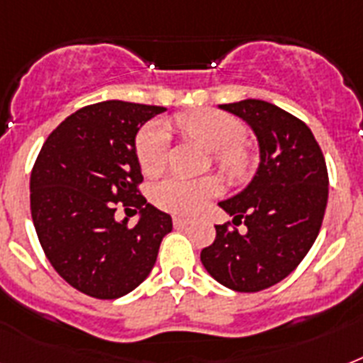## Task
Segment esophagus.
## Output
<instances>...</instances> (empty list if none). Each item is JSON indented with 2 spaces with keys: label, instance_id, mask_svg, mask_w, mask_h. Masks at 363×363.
I'll list each match as a JSON object with an SVG mask.
<instances>
[{
  "label": "esophagus",
  "instance_id": "1",
  "mask_svg": "<svg viewBox=\"0 0 363 363\" xmlns=\"http://www.w3.org/2000/svg\"><path fill=\"white\" fill-rule=\"evenodd\" d=\"M173 224H175V228H186L192 224V220L184 218V216H173Z\"/></svg>",
  "mask_w": 363,
  "mask_h": 363
}]
</instances>
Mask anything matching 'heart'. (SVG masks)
Segmentation results:
<instances>
[{"instance_id":"heart-1","label":"heart","mask_w":363,"mask_h":363,"mask_svg":"<svg viewBox=\"0 0 363 363\" xmlns=\"http://www.w3.org/2000/svg\"><path fill=\"white\" fill-rule=\"evenodd\" d=\"M179 130L184 131L194 141L215 152V162L222 173L232 179L245 175L248 169V154L239 147L245 137V128L238 118L201 109L184 113L177 118ZM135 158L143 175L156 177L162 173L167 160V133L160 122H148L135 137ZM220 182L213 177L186 181L169 177L154 184L150 199L160 209L175 215H194L205 207V203L218 196Z\"/></svg>"}]
</instances>
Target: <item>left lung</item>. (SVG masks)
<instances>
[{"instance_id":"8db88e82","label":"left lung","mask_w":363,"mask_h":363,"mask_svg":"<svg viewBox=\"0 0 363 363\" xmlns=\"http://www.w3.org/2000/svg\"><path fill=\"white\" fill-rule=\"evenodd\" d=\"M252 128L259 165L248 186L220 201L233 224L216 228L201 250L209 275L235 292H259L286 279L320 232L328 203V169L305 122L262 99L220 105Z\"/></svg>"}]
</instances>
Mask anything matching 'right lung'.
Here are the masks:
<instances>
[{
	"label": "right lung",
	"mask_w": 363,
	"mask_h": 363,
	"mask_svg": "<svg viewBox=\"0 0 363 363\" xmlns=\"http://www.w3.org/2000/svg\"><path fill=\"white\" fill-rule=\"evenodd\" d=\"M165 107L101 101L67 116L47 137L30 177L33 226L48 262L79 292L116 299L152 271L173 222L139 192V128ZM116 206L140 220L114 218Z\"/></svg>",
	"instance_id": "add662e5"
}]
</instances>
